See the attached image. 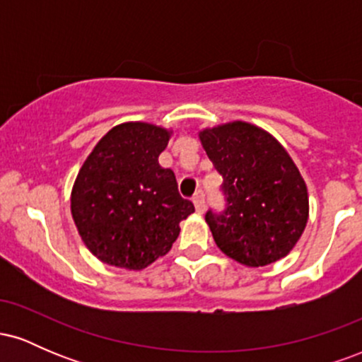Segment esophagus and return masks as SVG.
Wrapping results in <instances>:
<instances>
[{
  "instance_id": "34e87169",
  "label": "esophagus",
  "mask_w": 362,
  "mask_h": 362,
  "mask_svg": "<svg viewBox=\"0 0 362 362\" xmlns=\"http://www.w3.org/2000/svg\"><path fill=\"white\" fill-rule=\"evenodd\" d=\"M194 206H195V211H197L199 214L204 213V207H206V202H204V190H197L194 195Z\"/></svg>"
}]
</instances>
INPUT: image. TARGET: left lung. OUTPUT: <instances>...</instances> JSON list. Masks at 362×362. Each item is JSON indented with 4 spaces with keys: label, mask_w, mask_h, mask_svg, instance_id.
I'll list each match as a JSON object with an SVG mask.
<instances>
[{
    "label": "left lung",
    "mask_w": 362,
    "mask_h": 362,
    "mask_svg": "<svg viewBox=\"0 0 362 362\" xmlns=\"http://www.w3.org/2000/svg\"><path fill=\"white\" fill-rule=\"evenodd\" d=\"M199 139L223 175L226 209L206 214L219 250L247 267L284 259L310 216L308 189L286 148L243 120L202 129Z\"/></svg>",
    "instance_id": "8db88e82"
}]
</instances>
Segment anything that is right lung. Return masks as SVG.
Segmentation results:
<instances>
[{"instance_id":"add662e5","label":"right lung","mask_w":362,"mask_h":362,"mask_svg":"<svg viewBox=\"0 0 362 362\" xmlns=\"http://www.w3.org/2000/svg\"><path fill=\"white\" fill-rule=\"evenodd\" d=\"M172 129L124 122L95 144L71 190V216L98 260L143 271L167 255L194 204L178 194L175 175L158 156Z\"/></svg>"}]
</instances>
